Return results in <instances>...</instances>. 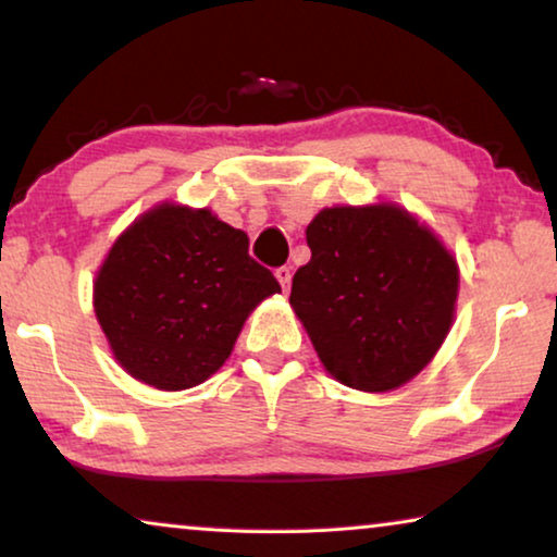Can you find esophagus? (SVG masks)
Wrapping results in <instances>:
<instances>
[{"label":"esophagus","mask_w":557,"mask_h":557,"mask_svg":"<svg viewBox=\"0 0 557 557\" xmlns=\"http://www.w3.org/2000/svg\"><path fill=\"white\" fill-rule=\"evenodd\" d=\"M276 278H278V284H281V288H286L292 286V265H281V269H276Z\"/></svg>","instance_id":"esophagus-1"}]
</instances>
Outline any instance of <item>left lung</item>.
Returning <instances> with one entry per match:
<instances>
[{"mask_svg":"<svg viewBox=\"0 0 557 557\" xmlns=\"http://www.w3.org/2000/svg\"><path fill=\"white\" fill-rule=\"evenodd\" d=\"M307 243L311 261L294 273L288 301L324 368L368 393L416 377L451 326V253L393 205L326 208L309 223Z\"/></svg>","mask_w":557,"mask_h":557,"instance_id":"1","label":"left lung"}]
</instances>
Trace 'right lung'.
I'll return each instance as SVG.
<instances>
[{
	"mask_svg": "<svg viewBox=\"0 0 557 557\" xmlns=\"http://www.w3.org/2000/svg\"><path fill=\"white\" fill-rule=\"evenodd\" d=\"M276 276L248 256V235L210 210L159 205L113 243L94 307L128 375L185 391L227 360L243 322Z\"/></svg>",
	"mask_w": 557,
	"mask_h": 557,
	"instance_id": "add662e5",
	"label": "right lung"
}]
</instances>
